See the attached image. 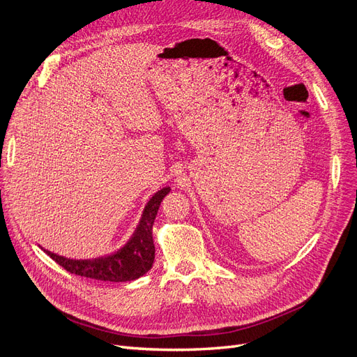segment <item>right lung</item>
Returning a JSON list of instances; mask_svg holds the SVG:
<instances>
[{"label": "right lung", "instance_id": "add662e5", "mask_svg": "<svg viewBox=\"0 0 357 357\" xmlns=\"http://www.w3.org/2000/svg\"><path fill=\"white\" fill-rule=\"evenodd\" d=\"M168 192L169 188H165L152 196L132 240L117 253L107 256V258L75 261L55 255L50 250L45 252L50 255L51 259L71 274L114 282L136 280L146 274L153 264L155 246L152 238V225L162 199Z\"/></svg>", "mask_w": 357, "mask_h": 357}]
</instances>
